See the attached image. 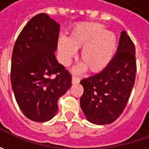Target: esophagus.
I'll use <instances>...</instances> for the list:
<instances>
[{"label": "esophagus", "instance_id": "34e87169", "mask_svg": "<svg viewBox=\"0 0 149 149\" xmlns=\"http://www.w3.org/2000/svg\"><path fill=\"white\" fill-rule=\"evenodd\" d=\"M72 84H78V83L80 82V78H79V77H76V76H73V77H72Z\"/></svg>", "mask_w": 149, "mask_h": 149}]
</instances>
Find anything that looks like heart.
Masks as SVG:
<instances>
[{"instance_id":"obj_1","label":"heart","mask_w":149,"mask_h":149,"mask_svg":"<svg viewBox=\"0 0 149 149\" xmlns=\"http://www.w3.org/2000/svg\"><path fill=\"white\" fill-rule=\"evenodd\" d=\"M83 47L80 63L74 68L75 73L87 68L92 72H99L107 67L116 50V35L97 22H84L75 26L68 39L61 37L58 42L60 63L68 66L77 55L76 50Z\"/></svg>"}]
</instances>
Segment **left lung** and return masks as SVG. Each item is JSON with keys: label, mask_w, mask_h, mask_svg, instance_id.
Listing matches in <instances>:
<instances>
[{"label": "left lung", "mask_w": 149, "mask_h": 149, "mask_svg": "<svg viewBox=\"0 0 149 149\" xmlns=\"http://www.w3.org/2000/svg\"><path fill=\"white\" fill-rule=\"evenodd\" d=\"M135 73L134 45L123 31L117 52L107 67L80 82L84 87L80 106L90 123L109 124L120 116L133 89Z\"/></svg>", "instance_id": "obj_1"}]
</instances>
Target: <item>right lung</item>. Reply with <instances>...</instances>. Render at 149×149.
<instances>
[{
	"mask_svg": "<svg viewBox=\"0 0 149 149\" xmlns=\"http://www.w3.org/2000/svg\"><path fill=\"white\" fill-rule=\"evenodd\" d=\"M59 24L46 14L33 17L15 41L11 84L16 102L30 120L44 123L57 113L58 100L72 85V75L58 64Z\"/></svg>",
	"mask_w": 149,
	"mask_h": 149,
	"instance_id": "right-lung-1",
	"label": "right lung"
}]
</instances>
